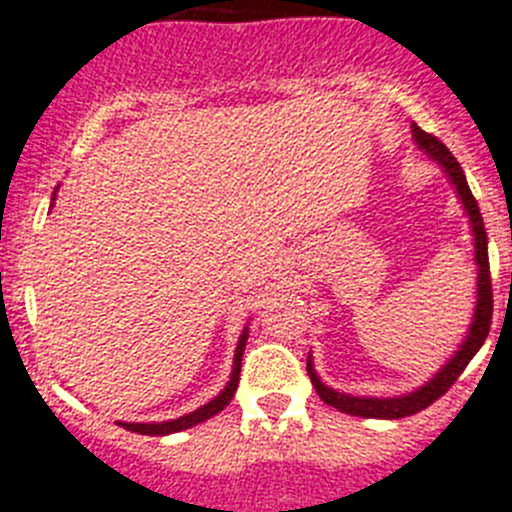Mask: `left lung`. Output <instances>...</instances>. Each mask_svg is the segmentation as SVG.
Instances as JSON below:
<instances>
[{"instance_id":"1","label":"left lung","mask_w":512,"mask_h":512,"mask_svg":"<svg viewBox=\"0 0 512 512\" xmlns=\"http://www.w3.org/2000/svg\"><path fill=\"white\" fill-rule=\"evenodd\" d=\"M413 140L421 147L428 158L439 160V165L444 168L446 178L451 181V186L457 188V196L462 201L464 211L469 216V224H472L474 234V262H477V306H474V319L469 324L467 336L464 342L459 344V349L451 354V359L436 372L426 385H421L418 390L408 395H395V398H359V395H347V393H336L334 388L324 385L313 370L311 354L306 359V370L308 377H311L313 388L319 393V398L324 400L326 405L336 408V411L349 413V416L359 418H385V421H393V418H405L413 416V413L423 411L428 405L439 400L446 390L457 382V377L462 375L464 367L469 365V359L480 352V347L485 344L487 334H490L492 324V280H490V257H487V232L485 224H482L480 206L474 201L472 191L467 186V178H464L462 165L457 163V158L449 153V147L439 140V137L428 135L423 132L418 124H411Z\"/></svg>"}]
</instances>
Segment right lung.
Wrapping results in <instances>:
<instances>
[{"label":"right lung","mask_w":512,"mask_h":512,"mask_svg":"<svg viewBox=\"0 0 512 512\" xmlns=\"http://www.w3.org/2000/svg\"><path fill=\"white\" fill-rule=\"evenodd\" d=\"M245 344H247V326H245V331H242V336H239L237 349H234L232 377H229L227 388H224L222 393L216 395L214 400H209V403H206V405L196 408V411H193V413H186V416L176 418V421H163V423H122V421H119V426L127 428V431H135V434L168 436V434H178V431H183V428L196 426V423L206 421V418H211V416H216V413H219V411H224V408H227V405H229V400L234 398V393H237L239 370H242V354H245Z\"/></svg>","instance_id":"right-lung-1"}]
</instances>
